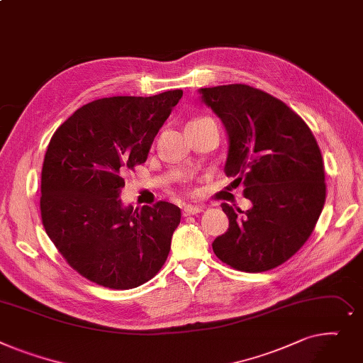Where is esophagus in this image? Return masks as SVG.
Wrapping results in <instances>:
<instances>
[{"instance_id": "esophagus-1", "label": "esophagus", "mask_w": 363, "mask_h": 363, "mask_svg": "<svg viewBox=\"0 0 363 363\" xmlns=\"http://www.w3.org/2000/svg\"><path fill=\"white\" fill-rule=\"evenodd\" d=\"M203 209H205L203 205H187L183 209V216L184 217H187V216H196V214H199V212H202Z\"/></svg>"}]
</instances>
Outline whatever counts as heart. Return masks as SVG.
Wrapping results in <instances>:
<instances>
[{"instance_id":"1","label":"heart","mask_w":363,"mask_h":363,"mask_svg":"<svg viewBox=\"0 0 363 363\" xmlns=\"http://www.w3.org/2000/svg\"><path fill=\"white\" fill-rule=\"evenodd\" d=\"M199 120H203V118H199ZM195 121H198V120H195Z\"/></svg>"}]
</instances>
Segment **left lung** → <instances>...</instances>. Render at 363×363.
Wrapping results in <instances>:
<instances>
[{
    "label": "left lung",
    "instance_id": "obj_1",
    "mask_svg": "<svg viewBox=\"0 0 363 363\" xmlns=\"http://www.w3.org/2000/svg\"><path fill=\"white\" fill-rule=\"evenodd\" d=\"M228 136L224 167L243 184L247 211L221 203L228 230L212 249L224 264L264 272L284 264L312 234L325 203L323 155L308 124L269 94L247 84L199 89Z\"/></svg>",
    "mask_w": 363,
    "mask_h": 363
}]
</instances>
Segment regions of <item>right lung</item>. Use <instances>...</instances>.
I'll return each mask as SVG.
<instances>
[{"label":"right lung","mask_w":363,"mask_h":363,"mask_svg":"<svg viewBox=\"0 0 363 363\" xmlns=\"http://www.w3.org/2000/svg\"><path fill=\"white\" fill-rule=\"evenodd\" d=\"M183 95L111 96L83 105L51 138L42 165L40 217L67 264L99 286L129 290L167 261L182 212L174 203L124 206V174L143 164Z\"/></svg>","instance_id":"add662e5"}]
</instances>
